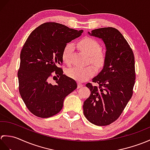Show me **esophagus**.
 <instances>
[{
  "label": "esophagus",
  "mask_w": 150,
  "mask_h": 150,
  "mask_svg": "<svg viewBox=\"0 0 150 150\" xmlns=\"http://www.w3.org/2000/svg\"><path fill=\"white\" fill-rule=\"evenodd\" d=\"M82 86H83V84H81V83H78V88H82Z\"/></svg>",
  "instance_id": "34e87169"
}]
</instances>
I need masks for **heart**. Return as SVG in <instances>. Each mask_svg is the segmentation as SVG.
Masks as SVG:
<instances>
[{
  "mask_svg": "<svg viewBox=\"0 0 150 150\" xmlns=\"http://www.w3.org/2000/svg\"><path fill=\"white\" fill-rule=\"evenodd\" d=\"M79 49L82 52L89 55L90 61L97 68H101L106 61L105 54L100 51V47L97 41L86 37L82 39L78 43ZM74 47L71 43L66 44L62 51V60L66 64H70L71 61V55ZM95 73L93 66L73 67L67 71L68 77L78 82H84L93 77Z\"/></svg>",
  "mask_w": 150,
  "mask_h": 150,
  "instance_id": "obj_1",
  "label": "heart"
}]
</instances>
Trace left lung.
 Listing matches in <instances>:
<instances>
[{
	"instance_id": "1",
	"label": "left lung",
	"mask_w": 150,
	"mask_h": 150,
	"mask_svg": "<svg viewBox=\"0 0 150 150\" xmlns=\"http://www.w3.org/2000/svg\"><path fill=\"white\" fill-rule=\"evenodd\" d=\"M88 34L104 42L106 61L100 72L92 79L99 86L86 84L91 94L84 102V115L95 125L107 126L119 117L132 98L135 80L134 55L115 28H98Z\"/></svg>"
}]
</instances>
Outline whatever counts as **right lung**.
I'll list each match as a JSON object with an SVG mask.
<instances>
[{"instance_id":"add662e5","label":"right lung","mask_w":150,"mask_h":150,"mask_svg":"<svg viewBox=\"0 0 150 150\" xmlns=\"http://www.w3.org/2000/svg\"><path fill=\"white\" fill-rule=\"evenodd\" d=\"M82 32L56 22H46L27 39L21 52L18 89L28 109L35 116L47 118L58 113L66 97L77 88L76 81L63 74L58 66L63 62L66 44ZM55 71L59 79L53 85L49 77Z\"/></svg>"}]
</instances>
